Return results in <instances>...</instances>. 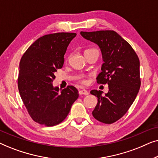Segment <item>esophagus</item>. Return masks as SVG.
<instances>
[{"label":"esophagus","instance_id":"1","mask_svg":"<svg viewBox=\"0 0 158 158\" xmlns=\"http://www.w3.org/2000/svg\"><path fill=\"white\" fill-rule=\"evenodd\" d=\"M79 94L80 95H85V96H87V95L89 94V93H88L86 90H81L79 91Z\"/></svg>","mask_w":158,"mask_h":158}]
</instances>
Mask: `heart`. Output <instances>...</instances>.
Here are the masks:
<instances>
[{
  "label": "heart",
  "instance_id": "1",
  "mask_svg": "<svg viewBox=\"0 0 158 158\" xmlns=\"http://www.w3.org/2000/svg\"><path fill=\"white\" fill-rule=\"evenodd\" d=\"M86 50H88V49H86Z\"/></svg>",
  "mask_w": 158,
  "mask_h": 158
}]
</instances>
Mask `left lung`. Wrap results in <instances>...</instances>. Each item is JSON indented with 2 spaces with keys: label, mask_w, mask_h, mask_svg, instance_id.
I'll use <instances>...</instances> for the list:
<instances>
[{
  "label": "left lung",
  "mask_w": 158,
  "mask_h": 158,
  "mask_svg": "<svg viewBox=\"0 0 158 158\" xmlns=\"http://www.w3.org/2000/svg\"><path fill=\"white\" fill-rule=\"evenodd\" d=\"M81 35L100 48L103 63L97 82L109 85L104 96L101 90L90 91L98 98L92 114L99 122L112 124L127 113L139 92V58L131 45L114 31H81Z\"/></svg>",
  "instance_id": "left-lung-1"
}]
</instances>
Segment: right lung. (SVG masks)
<instances>
[{"label": "right lung", "mask_w": 158, "mask_h": 158, "mask_svg": "<svg viewBox=\"0 0 158 158\" xmlns=\"http://www.w3.org/2000/svg\"><path fill=\"white\" fill-rule=\"evenodd\" d=\"M75 36L64 32L47 34L36 40L21 57L19 94L32 119L42 125L61 123L79 96L74 86L68 85L60 92L52 84L55 73L63 66L67 48Z\"/></svg>", "instance_id": "1"}]
</instances>
